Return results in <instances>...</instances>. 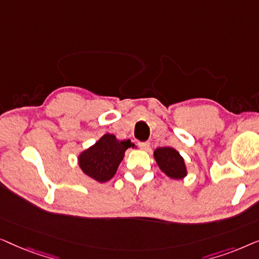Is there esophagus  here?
<instances>
[{"instance_id":"esophagus-1","label":"esophagus","mask_w":259,"mask_h":259,"mask_svg":"<svg viewBox=\"0 0 259 259\" xmlns=\"http://www.w3.org/2000/svg\"><path fill=\"white\" fill-rule=\"evenodd\" d=\"M138 145H139L140 150H143V151H148V150H150V146H151L148 141H143V143H139Z\"/></svg>"}]
</instances>
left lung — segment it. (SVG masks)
I'll list each match as a JSON object with an SVG mask.
<instances>
[{"instance_id": "1", "label": "left lung", "mask_w": 259, "mask_h": 259, "mask_svg": "<svg viewBox=\"0 0 259 259\" xmlns=\"http://www.w3.org/2000/svg\"><path fill=\"white\" fill-rule=\"evenodd\" d=\"M154 159L159 168L172 179H183L187 175L184 158L172 147H159L154 151Z\"/></svg>"}]
</instances>
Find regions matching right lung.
<instances>
[{"instance_id":"obj_1","label":"right lung","mask_w":259,"mask_h":259,"mask_svg":"<svg viewBox=\"0 0 259 259\" xmlns=\"http://www.w3.org/2000/svg\"><path fill=\"white\" fill-rule=\"evenodd\" d=\"M128 147H134L131 140L120 141L114 134H105L93 146L81 152L80 168L99 183L108 182L114 177Z\"/></svg>"}]
</instances>
